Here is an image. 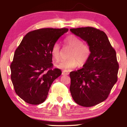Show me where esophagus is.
<instances>
[{"label":"esophagus","instance_id":"obj_1","mask_svg":"<svg viewBox=\"0 0 127 127\" xmlns=\"http://www.w3.org/2000/svg\"><path fill=\"white\" fill-rule=\"evenodd\" d=\"M68 73H68V72H67V71H66V70H63L62 72L63 75H68Z\"/></svg>","mask_w":127,"mask_h":127}]
</instances>
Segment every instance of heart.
<instances>
[{"mask_svg":"<svg viewBox=\"0 0 127 127\" xmlns=\"http://www.w3.org/2000/svg\"><path fill=\"white\" fill-rule=\"evenodd\" d=\"M64 42L67 46L72 48L68 52L67 59L63 60L56 65L62 69L69 70L77 66L84 65L90 58L91 50L88 45L84 44L79 37L73 34L68 35L64 39ZM51 54L55 62H59L61 57V50L59 43H55L51 48Z\"/></svg>","mask_w":127,"mask_h":127,"instance_id":"b5f03b06","label":"heart"}]
</instances>
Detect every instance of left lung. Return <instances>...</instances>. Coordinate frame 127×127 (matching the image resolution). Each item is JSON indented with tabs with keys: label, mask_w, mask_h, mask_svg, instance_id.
Instances as JSON below:
<instances>
[{
	"label": "left lung",
	"mask_w": 127,
	"mask_h": 127,
	"mask_svg": "<svg viewBox=\"0 0 127 127\" xmlns=\"http://www.w3.org/2000/svg\"><path fill=\"white\" fill-rule=\"evenodd\" d=\"M86 41L91 54L84 67L70 73V91L73 100L84 107H91L107 99L118 80L119 64L115 49L104 32L94 27L71 29Z\"/></svg>",
	"instance_id": "1"
}]
</instances>
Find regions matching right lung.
<instances>
[{
  "mask_svg": "<svg viewBox=\"0 0 127 127\" xmlns=\"http://www.w3.org/2000/svg\"><path fill=\"white\" fill-rule=\"evenodd\" d=\"M67 28H44L29 32L16 49L11 78L16 94L30 104H41L54 81L62 75L54 68L51 48Z\"/></svg>",
  "mask_w": 127,
  "mask_h": 127,
  "instance_id": "1",
  "label": "right lung"
}]
</instances>
